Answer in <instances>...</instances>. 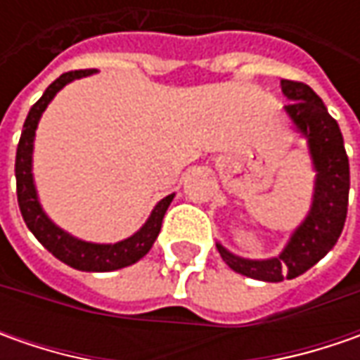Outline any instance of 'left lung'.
<instances>
[{
    "label": "left lung",
    "instance_id": "obj_1",
    "mask_svg": "<svg viewBox=\"0 0 360 360\" xmlns=\"http://www.w3.org/2000/svg\"><path fill=\"white\" fill-rule=\"evenodd\" d=\"M284 96L292 100L284 105L286 114L297 128L309 138L316 188L311 214L292 234L283 255L270 260H246L230 255L220 244L218 252L230 269L256 281L281 283L284 278H297L312 269L337 244L349 206V156L345 152L342 134L337 120L326 112L323 100L302 82L281 79Z\"/></svg>",
    "mask_w": 360,
    "mask_h": 360
}]
</instances>
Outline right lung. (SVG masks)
<instances>
[{
    "label": "right lung",
    "mask_w": 360,
    "mask_h": 360,
    "mask_svg": "<svg viewBox=\"0 0 360 360\" xmlns=\"http://www.w3.org/2000/svg\"><path fill=\"white\" fill-rule=\"evenodd\" d=\"M90 74H94V70L65 72L53 84H49L44 96L32 105L25 124H23L18 154H15V186H18V204H20L21 216H23L27 229L34 232L35 238L41 242L51 255L72 269L88 270V272H110V270L130 266L134 262H138L142 256L148 255L154 240L158 238L162 218L166 214L174 194L158 202V206L152 210V216L148 218V222L134 236L116 242V244H91V242L77 240L58 229L53 222H49L48 216L44 214L37 196H35L34 178H32V150H34L35 128H37L41 112L48 108L51 98L62 90L65 84H70L76 77L90 76Z\"/></svg>",
    "instance_id": "right-lung-1"
}]
</instances>
